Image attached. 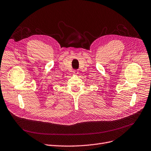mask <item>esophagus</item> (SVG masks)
Segmentation results:
<instances>
[{
    "instance_id": "esophagus-1",
    "label": "esophagus",
    "mask_w": 151,
    "mask_h": 151,
    "mask_svg": "<svg viewBox=\"0 0 151 151\" xmlns=\"http://www.w3.org/2000/svg\"><path fill=\"white\" fill-rule=\"evenodd\" d=\"M73 73L75 74V75H78V70H73Z\"/></svg>"
}]
</instances>
